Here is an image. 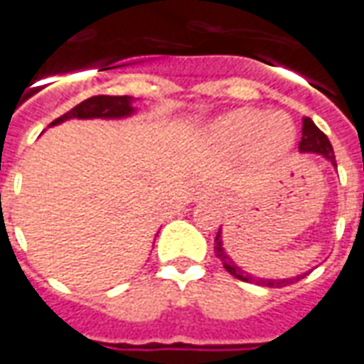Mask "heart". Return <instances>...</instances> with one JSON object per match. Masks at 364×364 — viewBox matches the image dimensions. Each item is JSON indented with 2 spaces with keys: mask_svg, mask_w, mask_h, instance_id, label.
Returning a JSON list of instances; mask_svg holds the SVG:
<instances>
[{
  "mask_svg": "<svg viewBox=\"0 0 364 364\" xmlns=\"http://www.w3.org/2000/svg\"><path fill=\"white\" fill-rule=\"evenodd\" d=\"M214 139L230 149H245L259 140L269 154H285L293 146L295 130L287 117L265 114L255 109H240L220 119L212 129Z\"/></svg>",
  "mask_w": 364,
  "mask_h": 364,
  "instance_id": "obj_1",
  "label": "heart"
}]
</instances>
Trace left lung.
Returning <instances> with one entry per match:
<instances>
[{
	"label": "left lung",
	"mask_w": 364,
	"mask_h": 364,
	"mask_svg": "<svg viewBox=\"0 0 364 364\" xmlns=\"http://www.w3.org/2000/svg\"><path fill=\"white\" fill-rule=\"evenodd\" d=\"M299 152H303V154H305V152H307V154H321L323 158H327L333 166H337V162H335V152H333V146H331L329 139L315 127V122H313L311 119H303V136L301 142H299ZM214 252L215 255L222 259V263H224L225 272L230 273V275H234L235 279H242V282L247 283H257V285H263V287H283V285H289V283L293 282H299L301 277L307 275V273H303V275L289 277V279H267V277H255L252 273H247L244 267H240L230 255L225 254L224 242H222V228L218 230V235H215L214 240Z\"/></svg>",
	"instance_id": "8db88e82"
}]
</instances>
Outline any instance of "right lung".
Returning <instances> with one entry per match:
<instances>
[{"label":"right lung","instance_id":"obj_1","mask_svg":"<svg viewBox=\"0 0 364 364\" xmlns=\"http://www.w3.org/2000/svg\"><path fill=\"white\" fill-rule=\"evenodd\" d=\"M134 99L124 95V97H109V95H99V97H91L81 105H77L75 109L65 112L63 117L53 120L49 127L61 124L69 119H127L132 117L136 109L132 107Z\"/></svg>","mask_w":364,"mask_h":364}]
</instances>
